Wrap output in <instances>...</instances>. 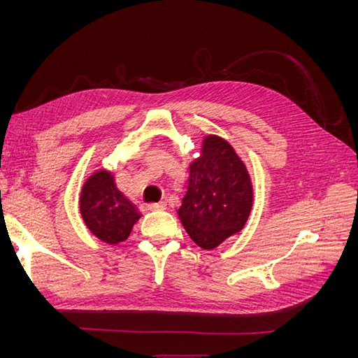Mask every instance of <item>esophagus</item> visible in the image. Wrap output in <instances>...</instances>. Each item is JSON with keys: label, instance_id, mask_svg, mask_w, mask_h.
<instances>
[{"label": "esophagus", "instance_id": "esophagus-1", "mask_svg": "<svg viewBox=\"0 0 358 358\" xmlns=\"http://www.w3.org/2000/svg\"><path fill=\"white\" fill-rule=\"evenodd\" d=\"M148 209L149 210H166L167 204L166 203H150V204H148Z\"/></svg>", "mask_w": 358, "mask_h": 358}]
</instances>
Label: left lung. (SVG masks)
Segmentation results:
<instances>
[{
	"mask_svg": "<svg viewBox=\"0 0 358 358\" xmlns=\"http://www.w3.org/2000/svg\"><path fill=\"white\" fill-rule=\"evenodd\" d=\"M252 208L246 167L224 138L208 136L201 157L189 166L185 197L178 210L191 239L212 249L239 233Z\"/></svg>",
	"mask_w": 358,
	"mask_h": 358,
	"instance_id": "left-lung-1",
	"label": "left lung"
}]
</instances>
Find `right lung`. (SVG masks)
Masks as SVG:
<instances>
[{"label": "right lung", "instance_id": "add662e5", "mask_svg": "<svg viewBox=\"0 0 358 358\" xmlns=\"http://www.w3.org/2000/svg\"><path fill=\"white\" fill-rule=\"evenodd\" d=\"M79 204L86 227L109 245L124 242L140 218L134 204L116 188L113 176L106 170L86 180Z\"/></svg>", "mask_w": 358, "mask_h": 358}]
</instances>
